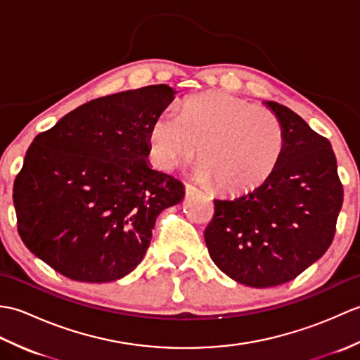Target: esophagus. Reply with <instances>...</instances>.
Wrapping results in <instances>:
<instances>
[{"label":"esophagus","mask_w":360,"mask_h":360,"mask_svg":"<svg viewBox=\"0 0 360 360\" xmlns=\"http://www.w3.org/2000/svg\"><path fill=\"white\" fill-rule=\"evenodd\" d=\"M200 193H201L200 188H196L192 184H186V195L187 196H190V195H200Z\"/></svg>","instance_id":"1"}]
</instances>
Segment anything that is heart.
Segmentation results:
<instances>
[{"label": "heart", "instance_id": "1", "mask_svg": "<svg viewBox=\"0 0 360 360\" xmlns=\"http://www.w3.org/2000/svg\"><path fill=\"white\" fill-rule=\"evenodd\" d=\"M283 145V127L271 110L226 93L190 97L179 116L160 112L148 129V153L158 168L172 170L198 150L196 178L227 195L262 186L277 168Z\"/></svg>", "mask_w": 360, "mask_h": 360}]
</instances>
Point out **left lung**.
I'll use <instances>...</instances> for the list:
<instances>
[{
	"label": "left lung",
	"mask_w": 360,
	"mask_h": 360,
	"mask_svg": "<svg viewBox=\"0 0 360 360\" xmlns=\"http://www.w3.org/2000/svg\"><path fill=\"white\" fill-rule=\"evenodd\" d=\"M263 103L283 127L280 162L252 192L215 200L204 232L213 263L252 288L283 285L316 263L331 246L343 202L330 141L286 106Z\"/></svg>",
	"instance_id": "8db88e82"
}]
</instances>
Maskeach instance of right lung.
<instances>
[{"instance_id": "1", "label": "right lung", "mask_w": 360, "mask_h": 360, "mask_svg": "<svg viewBox=\"0 0 360 360\" xmlns=\"http://www.w3.org/2000/svg\"><path fill=\"white\" fill-rule=\"evenodd\" d=\"M174 94L150 85L98 97L30 143L13 182L18 233L53 271L108 283L142 262L158 215L186 195L148 162L150 125Z\"/></svg>"}]
</instances>
